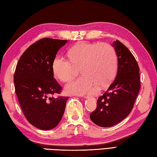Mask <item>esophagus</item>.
<instances>
[{"label":"esophagus","mask_w":157,"mask_h":157,"mask_svg":"<svg viewBox=\"0 0 157 157\" xmlns=\"http://www.w3.org/2000/svg\"><path fill=\"white\" fill-rule=\"evenodd\" d=\"M81 97L84 98H87V96H83V95H81Z\"/></svg>","instance_id":"1"}]
</instances>
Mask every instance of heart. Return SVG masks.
<instances>
[{
  "instance_id": "obj_1",
  "label": "heart",
  "mask_w": 157,
  "mask_h": 157,
  "mask_svg": "<svg viewBox=\"0 0 157 157\" xmlns=\"http://www.w3.org/2000/svg\"><path fill=\"white\" fill-rule=\"evenodd\" d=\"M69 61L60 56L53 60L52 69L56 78L70 81L80 67L82 75L65 87L67 94L83 95L94 93L96 87L105 88L113 81L117 70V55L113 46L107 43L79 42L68 51Z\"/></svg>"
}]
</instances>
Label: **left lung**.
Segmentation results:
<instances>
[{"label":"left lung","instance_id":"8db88e82","mask_svg":"<svg viewBox=\"0 0 157 157\" xmlns=\"http://www.w3.org/2000/svg\"><path fill=\"white\" fill-rule=\"evenodd\" d=\"M112 46L117 55L116 78L98 98L96 110L90 114L91 120L101 127L116 125L128 116L140 90V67L134 56L120 41Z\"/></svg>","mask_w":157,"mask_h":157}]
</instances>
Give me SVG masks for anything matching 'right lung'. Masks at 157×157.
I'll return each instance as SVG.
<instances>
[{"mask_svg": "<svg viewBox=\"0 0 157 157\" xmlns=\"http://www.w3.org/2000/svg\"><path fill=\"white\" fill-rule=\"evenodd\" d=\"M67 40L43 38L20 57L14 74L16 94L29 122L41 130L54 128L63 117L68 97H51L61 87L54 78L52 64Z\"/></svg>", "mask_w": 157, "mask_h": 157, "instance_id": "add662e5", "label": "right lung"}]
</instances>
